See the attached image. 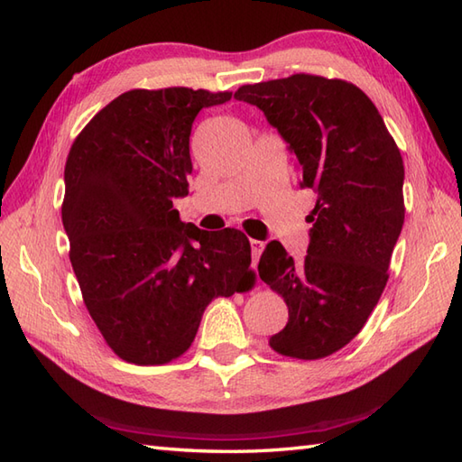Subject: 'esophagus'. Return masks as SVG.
I'll return each mask as SVG.
<instances>
[{
	"label": "esophagus",
	"mask_w": 462,
	"mask_h": 462,
	"mask_svg": "<svg viewBox=\"0 0 462 462\" xmlns=\"http://www.w3.org/2000/svg\"><path fill=\"white\" fill-rule=\"evenodd\" d=\"M250 248H252V260H254V266H256L260 256H262V250H263V242L262 240H250Z\"/></svg>",
	"instance_id": "1"
}]
</instances>
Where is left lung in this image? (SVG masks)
<instances>
[{
  "label": "left lung",
  "mask_w": 462,
  "mask_h": 462,
  "mask_svg": "<svg viewBox=\"0 0 462 462\" xmlns=\"http://www.w3.org/2000/svg\"><path fill=\"white\" fill-rule=\"evenodd\" d=\"M234 99L258 106L296 156L301 189L318 194L306 260L272 240L258 263L290 316L270 346L328 357L357 336L385 290L405 220L403 159L377 106L347 81L298 73L244 85Z\"/></svg>",
  "instance_id": "obj_1"
}]
</instances>
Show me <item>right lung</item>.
Instances as JSON below:
<instances>
[{"instance_id":"1","label":"right lung","mask_w":462,"mask_h":462,"mask_svg":"<svg viewBox=\"0 0 462 462\" xmlns=\"http://www.w3.org/2000/svg\"><path fill=\"white\" fill-rule=\"evenodd\" d=\"M230 99L186 87L126 91L69 151V258L105 341L136 365L182 356L208 303L242 291L252 276L240 230H200L172 208L189 194L196 115Z\"/></svg>"}]
</instances>
